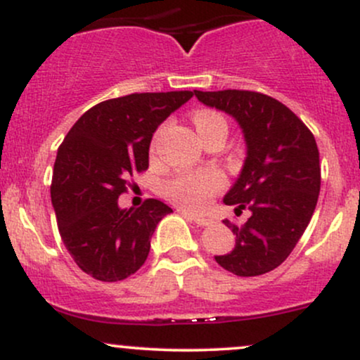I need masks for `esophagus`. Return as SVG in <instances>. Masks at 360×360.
Masks as SVG:
<instances>
[{
    "label": "esophagus",
    "instance_id": "esophagus-1",
    "mask_svg": "<svg viewBox=\"0 0 360 360\" xmlns=\"http://www.w3.org/2000/svg\"><path fill=\"white\" fill-rule=\"evenodd\" d=\"M183 214L191 218V220L200 226H208V225H212V223H213V218L203 217V214H194V213H188V212H183Z\"/></svg>",
    "mask_w": 360,
    "mask_h": 360
}]
</instances>
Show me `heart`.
<instances>
[{
	"instance_id": "heart-1",
	"label": "heart",
	"mask_w": 360,
	"mask_h": 360,
	"mask_svg": "<svg viewBox=\"0 0 360 360\" xmlns=\"http://www.w3.org/2000/svg\"><path fill=\"white\" fill-rule=\"evenodd\" d=\"M193 123L200 139L213 130H226L225 118L217 111H198L194 113ZM223 176L217 171L183 172L166 184V196L183 208L203 210L223 188Z\"/></svg>"
}]
</instances>
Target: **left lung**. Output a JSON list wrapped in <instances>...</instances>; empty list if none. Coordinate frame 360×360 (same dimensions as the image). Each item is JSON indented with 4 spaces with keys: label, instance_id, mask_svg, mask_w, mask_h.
<instances>
[{
    "label": "left lung",
    "instance_id": "1",
    "mask_svg": "<svg viewBox=\"0 0 360 360\" xmlns=\"http://www.w3.org/2000/svg\"><path fill=\"white\" fill-rule=\"evenodd\" d=\"M210 108L230 115L242 128L247 155L223 198L235 212L249 210L245 225L223 220L235 247L214 260L242 278L281 266L307 230L320 194V154L311 131L288 106L254 91H196Z\"/></svg>",
    "mask_w": 360,
    "mask_h": 360
}]
</instances>
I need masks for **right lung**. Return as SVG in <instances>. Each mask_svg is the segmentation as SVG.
Instances as JSON below:
<instances>
[{"mask_svg": "<svg viewBox=\"0 0 360 360\" xmlns=\"http://www.w3.org/2000/svg\"><path fill=\"white\" fill-rule=\"evenodd\" d=\"M193 91L135 93L98 103L74 123L57 150L52 206L65 249L86 274L127 279L146 262L157 223L172 210L159 200L120 208L128 177L148 167L157 127Z\"/></svg>", "mask_w": 360, "mask_h": 360, "instance_id": "right-lung-1", "label": "right lung"}]
</instances>
